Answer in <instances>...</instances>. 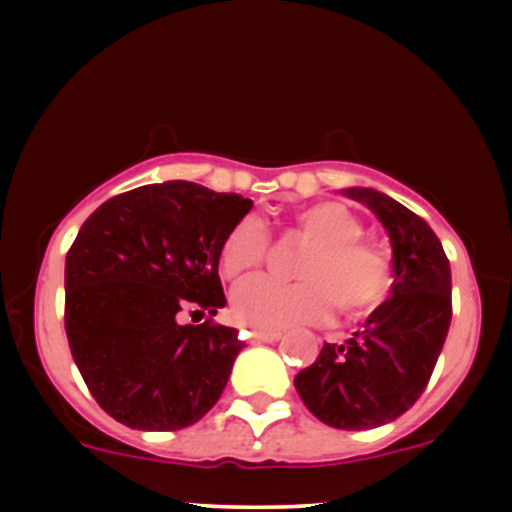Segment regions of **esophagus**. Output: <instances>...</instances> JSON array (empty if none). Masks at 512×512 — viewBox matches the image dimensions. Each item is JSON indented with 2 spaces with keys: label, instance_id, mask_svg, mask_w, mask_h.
<instances>
[{
  "label": "esophagus",
  "instance_id": "34e87169",
  "mask_svg": "<svg viewBox=\"0 0 512 512\" xmlns=\"http://www.w3.org/2000/svg\"><path fill=\"white\" fill-rule=\"evenodd\" d=\"M250 337L255 339V342H279L281 332L279 330H252Z\"/></svg>",
  "mask_w": 512,
  "mask_h": 512
}]
</instances>
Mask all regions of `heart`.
<instances>
[{"mask_svg": "<svg viewBox=\"0 0 512 512\" xmlns=\"http://www.w3.org/2000/svg\"><path fill=\"white\" fill-rule=\"evenodd\" d=\"M293 228L308 250L298 257L301 281L250 276L233 291V315L255 330L322 325L339 305L344 315L373 313L392 289V260L380 245L363 240V221L339 202H315L293 214ZM272 236L257 216L231 226L219 250L228 279L262 267Z\"/></svg>", "mask_w": 512, "mask_h": 512, "instance_id": "b5f03b06", "label": "heart"}]
</instances>
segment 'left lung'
Returning <instances> with one entry per match:
<instances>
[{
	"label": "left lung",
	"mask_w": 512,
	"mask_h": 512,
	"mask_svg": "<svg viewBox=\"0 0 512 512\" xmlns=\"http://www.w3.org/2000/svg\"><path fill=\"white\" fill-rule=\"evenodd\" d=\"M346 195L373 209L390 233L392 296L349 342L322 346L293 385L322 424L366 431L395 421L426 390L450 330L452 279L448 255L421 216L370 187Z\"/></svg>",
	"instance_id": "8db88e82"
}]
</instances>
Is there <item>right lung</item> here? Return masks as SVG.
Here are the masks:
<instances>
[{"instance_id": "right-lung-1", "label": "right lung", "mask_w": 512, "mask_h": 512, "mask_svg": "<svg viewBox=\"0 0 512 512\" xmlns=\"http://www.w3.org/2000/svg\"><path fill=\"white\" fill-rule=\"evenodd\" d=\"M250 199L170 180L122 192L79 228L64 267V330L81 378L115 421L192 426L219 402L243 342L233 327L180 325L226 305L219 250Z\"/></svg>"}]
</instances>
